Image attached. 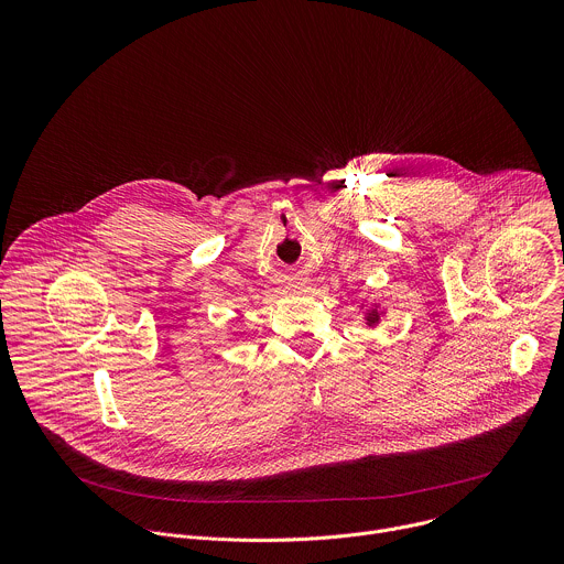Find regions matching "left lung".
Listing matches in <instances>:
<instances>
[{
	"label": "left lung",
	"mask_w": 564,
	"mask_h": 564,
	"mask_svg": "<svg viewBox=\"0 0 564 564\" xmlns=\"http://www.w3.org/2000/svg\"><path fill=\"white\" fill-rule=\"evenodd\" d=\"M377 318H379V312H377V310H372V312L368 314V324H375Z\"/></svg>",
	"instance_id": "1"
}]
</instances>
